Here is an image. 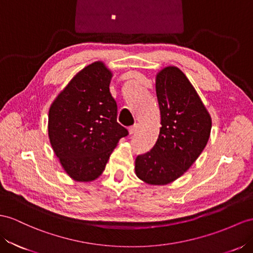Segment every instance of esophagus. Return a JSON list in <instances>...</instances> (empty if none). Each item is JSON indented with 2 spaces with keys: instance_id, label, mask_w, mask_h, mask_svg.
<instances>
[{
  "instance_id": "obj_1",
  "label": "esophagus",
  "mask_w": 253,
  "mask_h": 253,
  "mask_svg": "<svg viewBox=\"0 0 253 253\" xmlns=\"http://www.w3.org/2000/svg\"><path fill=\"white\" fill-rule=\"evenodd\" d=\"M139 124H134V125H132V126H130L129 127V129H128V131H129V133L130 134H133L134 132H137V130L139 129Z\"/></svg>"
}]
</instances>
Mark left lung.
<instances>
[{
	"label": "left lung",
	"instance_id": "1",
	"mask_svg": "<svg viewBox=\"0 0 253 253\" xmlns=\"http://www.w3.org/2000/svg\"><path fill=\"white\" fill-rule=\"evenodd\" d=\"M161 127L150 152L135 158L137 176L151 185H167L180 177L203 152L211 118L197 90L175 66L156 76Z\"/></svg>",
	"mask_w": 253,
	"mask_h": 253
}]
</instances>
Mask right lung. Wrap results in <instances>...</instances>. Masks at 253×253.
<instances>
[{
	"label": "right lung",
	"mask_w": 253,
	"mask_h": 253,
	"mask_svg": "<svg viewBox=\"0 0 253 253\" xmlns=\"http://www.w3.org/2000/svg\"><path fill=\"white\" fill-rule=\"evenodd\" d=\"M112 76L103 62L89 64L50 106L51 146L65 172L77 182L99 177L120 139L128 134L116 121L118 105L109 88Z\"/></svg>",
	"instance_id": "obj_1"
}]
</instances>
